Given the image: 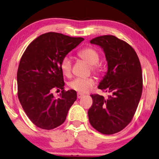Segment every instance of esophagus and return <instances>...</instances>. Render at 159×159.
Listing matches in <instances>:
<instances>
[{
	"mask_svg": "<svg viewBox=\"0 0 159 159\" xmlns=\"http://www.w3.org/2000/svg\"><path fill=\"white\" fill-rule=\"evenodd\" d=\"M84 94H82V93H77V97H78V98H82L83 96H84Z\"/></svg>",
	"mask_w": 159,
	"mask_h": 159,
	"instance_id": "esophagus-1",
	"label": "esophagus"
}]
</instances>
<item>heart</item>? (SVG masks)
<instances>
[{
  "label": "heart",
  "mask_w": 159,
  "mask_h": 159,
  "mask_svg": "<svg viewBox=\"0 0 159 159\" xmlns=\"http://www.w3.org/2000/svg\"><path fill=\"white\" fill-rule=\"evenodd\" d=\"M79 56L89 65H91V68L93 71H99L100 68L97 65V63L98 62L100 56L96 50L92 48H84L79 52ZM71 59L69 56H65L61 63V71L66 76H69L71 73ZM94 84L95 80L93 78H76L70 82L69 86L72 89L79 93H86L90 91Z\"/></svg>",
  "instance_id": "1"
}]
</instances>
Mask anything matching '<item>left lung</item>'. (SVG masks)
<instances>
[{
    "label": "left lung",
    "mask_w": 159,
    "mask_h": 159,
    "mask_svg": "<svg viewBox=\"0 0 159 159\" xmlns=\"http://www.w3.org/2000/svg\"><path fill=\"white\" fill-rule=\"evenodd\" d=\"M90 43L105 53L108 70L98 88L111 95L106 98L91 95L89 122L101 134H113L131 122L138 107L143 89L141 63L134 49L114 35L96 37Z\"/></svg>",
    "instance_id": "left-lung-1"
}]
</instances>
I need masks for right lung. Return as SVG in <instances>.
<instances>
[{"instance_id": "obj_1", "label": "right lung", "mask_w": 159, "mask_h": 159, "mask_svg": "<svg viewBox=\"0 0 159 159\" xmlns=\"http://www.w3.org/2000/svg\"><path fill=\"white\" fill-rule=\"evenodd\" d=\"M58 33L41 35L27 47L17 73L18 97L25 113L37 127L51 130L65 121L77 98L74 90H63L62 59L84 41ZM61 89L58 99L51 91Z\"/></svg>"}]
</instances>
